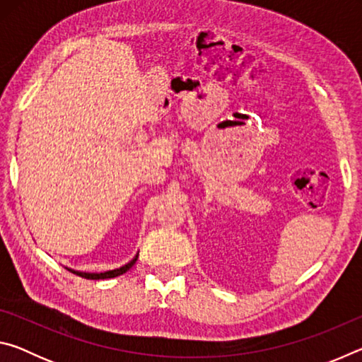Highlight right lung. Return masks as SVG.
<instances>
[{"label":"right lung","mask_w":362,"mask_h":362,"mask_svg":"<svg viewBox=\"0 0 362 362\" xmlns=\"http://www.w3.org/2000/svg\"><path fill=\"white\" fill-rule=\"evenodd\" d=\"M137 262V257L136 259H134L131 263H127V265H124V267H121V268H118V269H112V272H107V273H100V274H97V273H81V272H73V269H70L71 273H75V274H78V276H81V278H86V279H108V278H116V276H119V274H122V273H126L127 269H131L132 268V265L134 263Z\"/></svg>","instance_id":"obj_1"}]
</instances>
